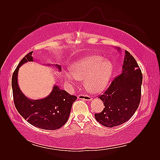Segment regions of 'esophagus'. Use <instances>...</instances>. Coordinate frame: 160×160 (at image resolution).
<instances>
[{
	"instance_id": "obj_1",
	"label": "esophagus",
	"mask_w": 160,
	"mask_h": 160,
	"mask_svg": "<svg viewBox=\"0 0 160 160\" xmlns=\"http://www.w3.org/2000/svg\"><path fill=\"white\" fill-rule=\"evenodd\" d=\"M78 98L79 99L85 100V101H89L92 100V98H91V97H89L88 95H79L78 96Z\"/></svg>"
}]
</instances>
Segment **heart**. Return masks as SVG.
<instances>
[{
  "mask_svg": "<svg viewBox=\"0 0 160 160\" xmlns=\"http://www.w3.org/2000/svg\"><path fill=\"white\" fill-rule=\"evenodd\" d=\"M71 72L64 71L62 74L71 87H75L79 80L84 79L86 89L93 93L103 91L113 74L112 62L103 57L89 55L77 61L71 67Z\"/></svg>",
  "mask_w": 160,
  "mask_h": 160,
  "instance_id": "obj_1",
  "label": "heart"
}]
</instances>
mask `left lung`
<instances>
[{
  "mask_svg": "<svg viewBox=\"0 0 160 160\" xmlns=\"http://www.w3.org/2000/svg\"><path fill=\"white\" fill-rule=\"evenodd\" d=\"M120 52L121 49L117 48ZM143 77L134 57L125 51L122 72L112 81L105 93L99 96L105 108L95 113L98 122L108 128L122 125L132 117L141 99Z\"/></svg>",
  "mask_w": 160,
  "mask_h": 160,
  "instance_id": "8db88e82",
  "label": "left lung"
}]
</instances>
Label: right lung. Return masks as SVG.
Returning <instances> with one entry per match:
<instances>
[{"label":"right lung","instance_id":"obj_1","mask_svg":"<svg viewBox=\"0 0 160 160\" xmlns=\"http://www.w3.org/2000/svg\"><path fill=\"white\" fill-rule=\"evenodd\" d=\"M30 52L19 62L12 77V88L14 105L22 117L32 125L47 130H55L65 125L69 119L72 105L77 97L71 95L66 91L54 85L52 91L46 98L31 99L25 95L18 83L19 68L28 61H33ZM61 71L58 64H47Z\"/></svg>","mask_w":160,"mask_h":160}]
</instances>
